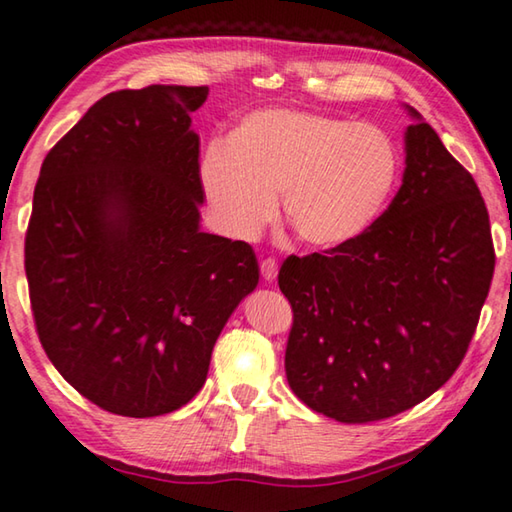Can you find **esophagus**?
Returning a JSON list of instances; mask_svg holds the SVG:
<instances>
[{
  "label": "esophagus",
  "instance_id": "34e87169",
  "mask_svg": "<svg viewBox=\"0 0 512 512\" xmlns=\"http://www.w3.org/2000/svg\"><path fill=\"white\" fill-rule=\"evenodd\" d=\"M259 271H262V277L268 282H273L277 277V262L273 257H266L262 259V264H259Z\"/></svg>",
  "mask_w": 512,
  "mask_h": 512
}]
</instances>
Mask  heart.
<instances>
[{
  "label": "heart",
  "mask_w": 512,
  "mask_h": 512,
  "mask_svg": "<svg viewBox=\"0 0 512 512\" xmlns=\"http://www.w3.org/2000/svg\"><path fill=\"white\" fill-rule=\"evenodd\" d=\"M400 153L375 124L314 110L264 108L239 119L228 140H212L198 180L223 235L255 239L280 219L309 248H339L375 221L397 180Z\"/></svg>",
  "instance_id": "obj_1"
}]
</instances>
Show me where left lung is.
<instances>
[{
    "mask_svg": "<svg viewBox=\"0 0 512 512\" xmlns=\"http://www.w3.org/2000/svg\"><path fill=\"white\" fill-rule=\"evenodd\" d=\"M409 108V106H406ZM400 192L350 244L284 259L291 391L348 424L427 400L461 366L495 273L472 173L409 108Z\"/></svg>",
    "mask_w": 512,
    "mask_h": 512,
    "instance_id": "8db88e82",
    "label": "left lung"
}]
</instances>
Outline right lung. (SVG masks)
Masks as SVG:
<instances>
[{
  "mask_svg": "<svg viewBox=\"0 0 512 512\" xmlns=\"http://www.w3.org/2000/svg\"><path fill=\"white\" fill-rule=\"evenodd\" d=\"M207 88L99 99L47 153L24 271L38 339L103 411L153 418L201 391L223 325L259 282L246 241L201 232L192 112Z\"/></svg>",
  "mask_w": 512,
  "mask_h": 512,
  "instance_id": "obj_1",
  "label": "right lung"
}]
</instances>
